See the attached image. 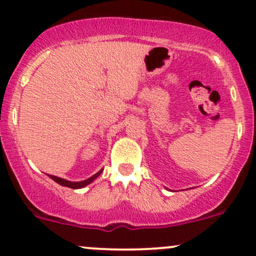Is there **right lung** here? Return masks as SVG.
I'll list each match as a JSON object with an SVG mask.
<instances>
[{
  "label": "right lung",
  "mask_w": 256,
  "mask_h": 256,
  "mask_svg": "<svg viewBox=\"0 0 256 256\" xmlns=\"http://www.w3.org/2000/svg\"><path fill=\"white\" fill-rule=\"evenodd\" d=\"M102 170H100L98 174H95L94 176H92L90 178H88V180H80V182H72V180H64V178H60V177H56V176H52V174H48L49 177L52 178V180H54V182H56L60 186H64V187H69V188H73V190H79V188H84L85 186L90 184V183L92 182L94 180H96L98 177L102 174Z\"/></svg>",
  "instance_id": "1"
}]
</instances>
